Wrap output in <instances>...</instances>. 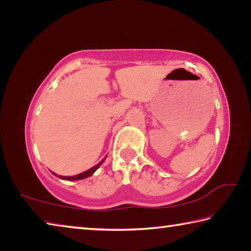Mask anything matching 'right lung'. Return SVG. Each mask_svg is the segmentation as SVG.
Wrapping results in <instances>:
<instances>
[{
  "label": "right lung",
  "mask_w": 251,
  "mask_h": 251,
  "mask_svg": "<svg viewBox=\"0 0 251 251\" xmlns=\"http://www.w3.org/2000/svg\"><path fill=\"white\" fill-rule=\"evenodd\" d=\"M105 158H106V156H105ZM105 158H104L103 160H101V161H100V163L97 164L96 166L90 168V169H88V171H86V172L80 173V174H78V175H75V176H57L56 174H54V173H53V174H54L55 176H57V177L61 178V179H65V180H79V179H84V178H87V177L92 176L93 174H94V173L96 172V169L100 166L101 163H103V161L105 160Z\"/></svg>",
  "instance_id": "obj_1"
}]
</instances>
